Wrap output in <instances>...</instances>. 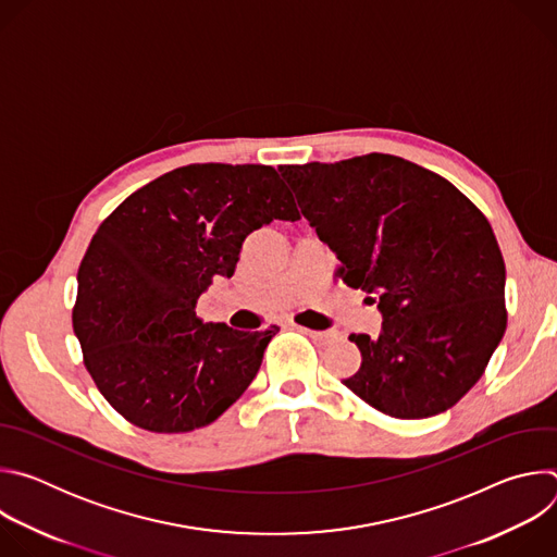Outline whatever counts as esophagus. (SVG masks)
Here are the masks:
<instances>
[{"label":"esophagus","instance_id":"1","mask_svg":"<svg viewBox=\"0 0 557 557\" xmlns=\"http://www.w3.org/2000/svg\"><path fill=\"white\" fill-rule=\"evenodd\" d=\"M304 335H308L310 339H314V342H320V344H333L335 339H337V333H333V331H310V329H304V326H297Z\"/></svg>","mask_w":557,"mask_h":557}]
</instances>
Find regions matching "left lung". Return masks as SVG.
I'll return each instance as SVG.
<instances>
[{
  "label": "left lung",
  "mask_w": 557,
  "mask_h": 557,
  "mask_svg": "<svg viewBox=\"0 0 557 557\" xmlns=\"http://www.w3.org/2000/svg\"><path fill=\"white\" fill-rule=\"evenodd\" d=\"M280 172L337 256V277L379 295L381 333L350 335L361 368L344 385L392 419L456 406L507 329L505 260L485 213L443 176L389 153Z\"/></svg>",
  "instance_id": "left-lung-1"
}]
</instances>
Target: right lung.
<instances>
[{
	"label": "right lung",
	"instance_id": "add662e5",
	"mask_svg": "<svg viewBox=\"0 0 557 557\" xmlns=\"http://www.w3.org/2000/svg\"><path fill=\"white\" fill-rule=\"evenodd\" d=\"M299 220L271 165L196 163L151 181L97 228L78 267L72 326L106 401L136 428L213 423L258 374L277 329L205 324L198 297L231 277L245 237Z\"/></svg>",
	"mask_w": 557,
	"mask_h": 557
}]
</instances>
